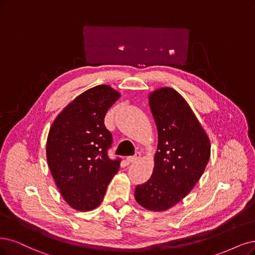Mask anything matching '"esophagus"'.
I'll use <instances>...</instances> for the list:
<instances>
[{"label":"esophagus","instance_id":"34e87169","mask_svg":"<svg viewBox=\"0 0 255 255\" xmlns=\"http://www.w3.org/2000/svg\"><path fill=\"white\" fill-rule=\"evenodd\" d=\"M139 157H140V153L136 152L134 156H128L126 159H127L128 163H134V162L137 161V159H139Z\"/></svg>","mask_w":255,"mask_h":255}]
</instances>
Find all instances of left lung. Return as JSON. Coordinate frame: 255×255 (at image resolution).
Segmentation results:
<instances>
[{
	"label": "left lung",
	"instance_id": "8db88e82",
	"mask_svg": "<svg viewBox=\"0 0 255 255\" xmlns=\"http://www.w3.org/2000/svg\"><path fill=\"white\" fill-rule=\"evenodd\" d=\"M148 100L157 129V150L152 175L136 186L134 197L143 208L161 212L193 189L209 162L211 145L189 104L176 90L158 88Z\"/></svg>",
	"mask_w": 255,
	"mask_h": 255
}]
</instances>
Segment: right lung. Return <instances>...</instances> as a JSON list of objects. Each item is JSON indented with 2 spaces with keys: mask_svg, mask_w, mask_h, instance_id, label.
<instances>
[{
  "mask_svg": "<svg viewBox=\"0 0 255 255\" xmlns=\"http://www.w3.org/2000/svg\"><path fill=\"white\" fill-rule=\"evenodd\" d=\"M121 97L108 85L81 93L55 118L46 143V156L65 202L78 211L96 209L119 171L110 159L112 135L104 125L106 112Z\"/></svg>",
  "mask_w": 255,
  "mask_h": 255,
  "instance_id": "right-lung-1",
  "label": "right lung"
}]
</instances>
